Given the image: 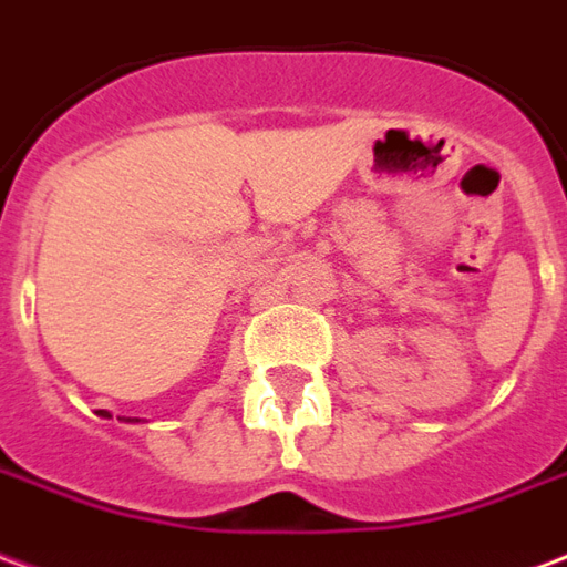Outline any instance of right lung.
<instances>
[{"instance_id": "right-lung-1", "label": "right lung", "mask_w": 567, "mask_h": 567, "mask_svg": "<svg viewBox=\"0 0 567 567\" xmlns=\"http://www.w3.org/2000/svg\"><path fill=\"white\" fill-rule=\"evenodd\" d=\"M99 416H111L109 411H99ZM123 423H138V416H123Z\"/></svg>"}]
</instances>
